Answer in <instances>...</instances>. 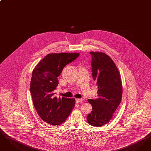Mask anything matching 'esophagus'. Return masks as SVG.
Instances as JSON below:
<instances>
[{"label":"esophagus","mask_w":151,"mask_h":151,"mask_svg":"<svg viewBox=\"0 0 151 151\" xmlns=\"http://www.w3.org/2000/svg\"><path fill=\"white\" fill-rule=\"evenodd\" d=\"M75 100H76V103H79V102H80L83 101L84 99H76Z\"/></svg>","instance_id":"34e87169"}]
</instances>
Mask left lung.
Segmentation results:
<instances>
[{"label": "left lung", "mask_w": 151, "mask_h": 151, "mask_svg": "<svg viewBox=\"0 0 151 151\" xmlns=\"http://www.w3.org/2000/svg\"><path fill=\"white\" fill-rule=\"evenodd\" d=\"M90 54L92 77L98 86V98L88 100L92 111L86 118L91 125L100 127L110 122L121 102L122 81L118 68L109 55L101 52Z\"/></svg>", "instance_id": "8db88e82"}]
</instances>
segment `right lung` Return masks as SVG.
<instances>
[{
    "label": "right lung",
    "mask_w": 151,
    "mask_h": 151,
    "mask_svg": "<svg viewBox=\"0 0 151 151\" xmlns=\"http://www.w3.org/2000/svg\"><path fill=\"white\" fill-rule=\"evenodd\" d=\"M79 55L78 52L49 54L33 70L30 91L33 105L42 120L49 124L59 125L65 122L75 107V99L57 98L54 96V91L64 67Z\"/></svg>",
    "instance_id": "1"
}]
</instances>
